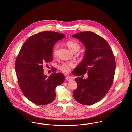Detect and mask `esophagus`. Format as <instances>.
Returning a JSON list of instances; mask_svg holds the SVG:
<instances>
[{"mask_svg": "<svg viewBox=\"0 0 132 132\" xmlns=\"http://www.w3.org/2000/svg\"><path fill=\"white\" fill-rule=\"evenodd\" d=\"M65 80L68 81H70L72 80V79L70 77H65Z\"/></svg>", "mask_w": 132, "mask_h": 132, "instance_id": "obj_1", "label": "esophagus"}]
</instances>
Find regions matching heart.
<instances>
[{
    "instance_id": "heart-1",
    "label": "heart",
    "mask_w": 132,
    "mask_h": 132,
    "mask_svg": "<svg viewBox=\"0 0 132 132\" xmlns=\"http://www.w3.org/2000/svg\"><path fill=\"white\" fill-rule=\"evenodd\" d=\"M66 45L67 46L68 48L73 52H76L79 49H80V45L79 44L76 42L75 40H69L66 43ZM57 49V46H56L53 50V54L54 56L56 55V51ZM75 66V63L72 61H69V62H67L65 63H63L62 64V65L60 67V69L61 71L64 73H69L71 69Z\"/></svg>"
}]
</instances>
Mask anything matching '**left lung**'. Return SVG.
Returning a JSON list of instances; mask_svg holds the SVG:
<instances>
[{"label":"left lung","mask_w":132,"mask_h":132,"mask_svg":"<svg viewBox=\"0 0 132 132\" xmlns=\"http://www.w3.org/2000/svg\"><path fill=\"white\" fill-rule=\"evenodd\" d=\"M84 45L85 55L73 74L81 76L87 72V79L77 77V88L73 94L78 103L90 105L101 100L113 83L116 63L112 50L107 41L91 31L72 36Z\"/></svg>","instance_id":"8db88e82"}]
</instances>
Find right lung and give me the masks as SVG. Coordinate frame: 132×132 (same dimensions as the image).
I'll use <instances>...</instances> for the list:
<instances>
[{"label":"right lung","mask_w":132,"mask_h":132,"mask_svg":"<svg viewBox=\"0 0 132 132\" xmlns=\"http://www.w3.org/2000/svg\"><path fill=\"white\" fill-rule=\"evenodd\" d=\"M65 37L54 31H43L28 38L22 46L15 63L20 88L24 95L38 105H45L55 98V88L65 80L55 69L48 77L44 74L43 64L52 61L55 44Z\"/></svg>","instance_id":"add662e5"}]
</instances>
